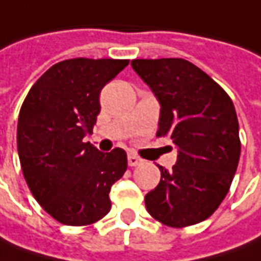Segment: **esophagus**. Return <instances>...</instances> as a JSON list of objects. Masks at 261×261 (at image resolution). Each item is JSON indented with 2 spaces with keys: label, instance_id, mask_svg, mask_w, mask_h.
Segmentation results:
<instances>
[{
  "label": "esophagus",
  "instance_id": "obj_1",
  "mask_svg": "<svg viewBox=\"0 0 261 261\" xmlns=\"http://www.w3.org/2000/svg\"><path fill=\"white\" fill-rule=\"evenodd\" d=\"M127 161H128V166L130 167H136V166H138L140 163H141V159H138L137 155H134V154H128V159H127Z\"/></svg>",
  "mask_w": 261,
  "mask_h": 261
}]
</instances>
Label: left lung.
<instances>
[{
    "label": "left lung",
    "instance_id": "8db88e82",
    "mask_svg": "<svg viewBox=\"0 0 261 261\" xmlns=\"http://www.w3.org/2000/svg\"><path fill=\"white\" fill-rule=\"evenodd\" d=\"M131 67L160 102L157 136L178 148L173 170L159 167L147 212L170 227L197 224L217 210L237 170L242 145L233 101L187 60H133Z\"/></svg>",
    "mask_w": 261,
    "mask_h": 261
}]
</instances>
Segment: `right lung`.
<instances>
[{"label": "right lung", "mask_w": 261, "mask_h": 261, "mask_svg": "<svg viewBox=\"0 0 261 261\" xmlns=\"http://www.w3.org/2000/svg\"><path fill=\"white\" fill-rule=\"evenodd\" d=\"M128 60L72 58L31 87L19 111L17 147L35 200L57 221L87 226L111 208L110 190L127 170L123 148L101 153L84 143L100 113L102 87Z\"/></svg>", "instance_id": "right-lung-1"}]
</instances>
